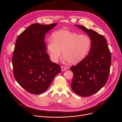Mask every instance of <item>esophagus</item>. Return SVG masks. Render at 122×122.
Here are the masks:
<instances>
[{"instance_id": "1", "label": "esophagus", "mask_w": 122, "mask_h": 122, "mask_svg": "<svg viewBox=\"0 0 122 122\" xmlns=\"http://www.w3.org/2000/svg\"><path fill=\"white\" fill-rule=\"evenodd\" d=\"M66 67H65V66H62L61 67V71H65L66 70Z\"/></svg>"}]
</instances>
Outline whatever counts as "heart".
<instances>
[{"label": "heart", "instance_id": "1", "mask_svg": "<svg viewBox=\"0 0 122 122\" xmlns=\"http://www.w3.org/2000/svg\"><path fill=\"white\" fill-rule=\"evenodd\" d=\"M52 39L47 40L46 47L54 62L58 61L62 51L64 60L71 64H77L87 55L91 45L88 36L66 29L55 32Z\"/></svg>", "mask_w": 122, "mask_h": 122}]
</instances>
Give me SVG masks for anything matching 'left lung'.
Instances as JSON below:
<instances>
[{
  "label": "left lung",
  "mask_w": 122,
  "mask_h": 122,
  "mask_svg": "<svg viewBox=\"0 0 122 122\" xmlns=\"http://www.w3.org/2000/svg\"><path fill=\"white\" fill-rule=\"evenodd\" d=\"M90 36L92 41L88 55L69 69L73 73L71 86L81 97L91 96L107 81L111 65V54L105 37L92 29L75 25Z\"/></svg>",
  "instance_id": "left-lung-1"
}]
</instances>
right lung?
Returning <instances> with one entry per match:
<instances>
[{
    "label": "right lung",
    "mask_w": 122,
    "mask_h": 122,
    "mask_svg": "<svg viewBox=\"0 0 122 122\" xmlns=\"http://www.w3.org/2000/svg\"><path fill=\"white\" fill-rule=\"evenodd\" d=\"M57 24H33L16 40L12 58L14 76L31 94L44 92L61 71L59 65L51 61L44 42L46 33Z\"/></svg>",
    "instance_id": "add662e5"
}]
</instances>
